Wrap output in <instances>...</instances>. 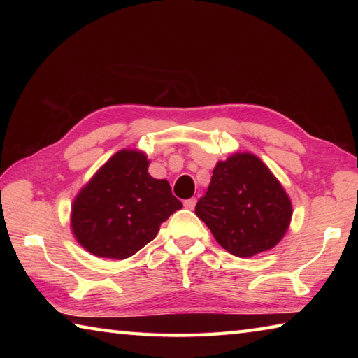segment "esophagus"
<instances>
[{"mask_svg": "<svg viewBox=\"0 0 358 358\" xmlns=\"http://www.w3.org/2000/svg\"><path fill=\"white\" fill-rule=\"evenodd\" d=\"M196 203H197V199H196V197L186 199V201L183 202V205H185V208H187V210H192L194 207H196Z\"/></svg>", "mask_w": 358, "mask_h": 358, "instance_id": "1", "label": "esophagus"}]
</instances>
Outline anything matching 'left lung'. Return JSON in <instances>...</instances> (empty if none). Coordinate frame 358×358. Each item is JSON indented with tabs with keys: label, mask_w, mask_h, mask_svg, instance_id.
<instances>
[{
	"label": "left lung",
	"mask_w": 358,
	"mask_h": 358,
	"mask_svg": "<svg viewBox=\"0 0 358 358\" xmlns=\"http://www.w3.org/2000/svg\"><path fill=\"white\" fill-rule=\"evenodd\" d=\"M196 215L224 250L251 257L271 250L292 217V205L273 173L250 153L217 162Z\"/></svg>",
	"instance_id": "obj_1"
}]
</instances>
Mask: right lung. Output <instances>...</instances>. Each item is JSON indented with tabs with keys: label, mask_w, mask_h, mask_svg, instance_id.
I'll return each instance as SVG.
<instances>
[{
	"label": "right lung",
	"mask_w": 358,
	"mask_h": 358,
	"mask_svg": "<svg viewBox=\"0 0 358 358\" xmlns=\"http://www.w3.org/2000/svg\"><path fill=\"white\" fill-rule=\"evenodd\" d=\"M181 207L171 185L148 173L147 156L121 150L77 196L72 232L94 256L126 259L150 243Z\"/></svg>",
	"instance_id": "obj_1"
}]
</instances>
